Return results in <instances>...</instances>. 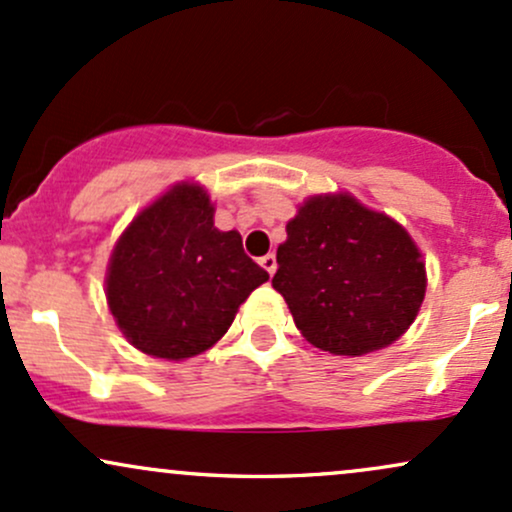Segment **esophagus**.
I'll return each instance as SVG.
<instances>
[{"label": "esophagus", "instance_id": "esophagus-1", "mask_svg": "<svg viewBox=\"0 0 512 512\" xmlns=\"http://www.w3.org/2000/svg\"><path fill=\"white\" fill-rule=\"evenodd\" d=\"M260 264L264 267V272H269V274L276 272V257L272 255V252H269V255L260 257Z\"/></svg>", "mask_w": 512, "mask_h": 512}]
</instances>
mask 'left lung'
<instances>
[{"label":"left lung","mask_w":512,"mask_h":512,"mask_svg":"<svg viewBox=\"0 0 512 512\" xmlns=\"http://www.w3.org/2000/svg\"><path fill=\"white\" fill-rule=\"evenodd\" d=\"M272 286L310 344L363 356L397 342L426 296V267L395 219L349 192L315 195L286 223Z\"/></svg>","instance_id":"1"}]
</instances>
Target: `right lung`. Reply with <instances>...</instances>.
Instances as JSON below:
<instances>
[{
  "mask_svg": "<svg viewBox=\"0 0 512 512\" xmlns=\"http://www.w3.org/2000/svg\"><path fill=\"white\" fill-rule=\"evenodd\" d=\"M267 279L240 233L214 226L207 190L178 182L117 240L105 296L129 344L182 361L219 342L240 303Z\"/></svg>",
  "mask_w": 512,
  "mask_h": 512,
  "instance_id": "right-lung-1",
  "label": "right lung"
}]
</instances>
